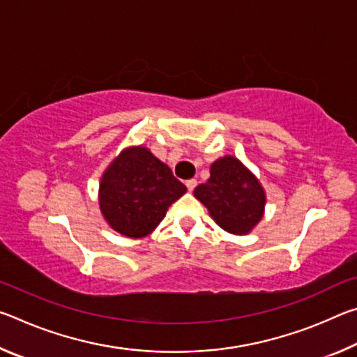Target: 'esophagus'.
I'll use <instances>...</instances> for the list:
<instances>
[{"instance_id": "1", "label": "esophagus", "mask_w": 357, "mask_h": 357, "mask_svg": "<svg viewBox=\"0 0 357 357\" xmlns=\"http://www.w3.org/2000/svg\"><path fill=\"white\" fill-rule=\"evenodd\" d=\"M185 185H187V189H189V192H192V190L195 189V187H197V179H189V181H185Z\"/></svg>"}]
</instances>
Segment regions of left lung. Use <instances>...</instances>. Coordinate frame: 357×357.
<instances>
[{
	"label": "left lung",
	"instance_id": "left-lung-1",
	"mask_svg": "<svg viewBox=\"0 0 357 357\" xmlns=\"http://www.w3.org/2000/svg\"><path fill=\"white\" fill-rule=\"evenodd\" d=\"M211 176L193 195L208 208L222 229L244 236L264 215L266 192L261 183L234 155H223L211 165Z\"/></svg>",
	"mask_w": 357,
	"mask_h": 357
}]
</instances>
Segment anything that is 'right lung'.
Segmentation results:
<instances>
[{
    "label": "right lung",
    "mask_w": 357,
    "mask_h": 357,
    "mask_svg": "<svg viewBox=\"0 0 357 357\" xmlns=\"http://www.w3.org/2000/svg\"><path fill=\"white\" fill-rule=\"evenodd\" d=\"M185 192L170 167L138 144L124 148L105 168L99 183V208L108 227L138 239L153 233Z\"/></svg>",
    "instance_id": "1"
}]
</instances>
